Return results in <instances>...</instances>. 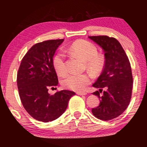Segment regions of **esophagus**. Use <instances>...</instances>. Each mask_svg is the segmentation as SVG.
<instances>
[{
  "instance_id": "esophagus-1",
  "label": "esophagus",
  "mask_w": 147,
  "mask_h": 147,
  "mask_svg": "<svg viewBox=\"0 0 147 147\" xmlns=\"http://www.w3.org/2000/svg\"><path fill=\"white\" fill-rule=\"evenodd\" d=\"M77 94L79 95H86L87 93L86 92H77Z\"/></svg>"
}]
</instances>
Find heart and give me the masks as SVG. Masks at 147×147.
<instances>
[{
	"mask_svg": "<svg viewBox=\"0 0 147 147\" xmlns=\"http://www.w3.org/2000/svg\"><path fill=\"white\" fill-rule=\"evenodd\" d=\"M69 52L72 55L79 57L86 61L87 66L92 72H99L104 65V58L97 55V48L93 43L86 41L79 40L74 42L69 47ZM52 64L55 71L59 75H64L67 72L65 55L58 52L52 59ZM91 76L88 73L70 74L61 81L62 86L65 88L75 91L83 90L90 84Z\"/></svg>",
	"mask_w": 147,
	"mask_h": 147,
	"instance_id": "obj_1",
	"label": "heart"
}]
</instances>
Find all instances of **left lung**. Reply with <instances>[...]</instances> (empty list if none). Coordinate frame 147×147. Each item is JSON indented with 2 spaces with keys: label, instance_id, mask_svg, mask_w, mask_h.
Segmentation results:
<instances>
[{
  "label": "left lung",
  "instance_id": "1",
  "mask_svg": "<svg viewBox=\"0 0 147 147\" xmlns=\"http://www.w3.org/2000/svg\"><path fill=\"white\" fill-rule=\"evenodd\" d=\"M104 52L105 64L92 86L99 88L93 95L100 99L97 107L92 109L93 115L102 120L116 118L127 109L131 98L133 76L131 64L125 51L116 38L107 36H88ZM106 90L102 96V89Z\"/></svg>",
  "mask_w": 147,
  "mask_h": 147
}]
</instances>
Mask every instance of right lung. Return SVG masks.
Here are the masks:
<instances>
[{
	"label": "right lung",
	"mask_w": 147,
	"mask_h": 147,
	"mask_svg": "<svg viewBox=\"0 0 147 147\" xmlns=\"http://www.w3.org/2000/svg\"><path fill=\"white\" fill-rule=\"evenodd\" d=\"M63 39L49 40L34 45L21 61L17 73V86L22 104L35 119L55 120L65 112L75 92L63 90L48 92L58 84L52 64L54 55Z\"/></svg>",
	"instance_id": "obj_1"
}]
</instances>
